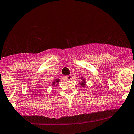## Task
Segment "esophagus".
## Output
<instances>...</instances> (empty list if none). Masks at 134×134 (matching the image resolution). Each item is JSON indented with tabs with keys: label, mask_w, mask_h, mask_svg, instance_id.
Masks as SVG:
<instances>
[{
	"label": "esophagus",
	"mask_w": 134,
	"mask_h": 134,
	"mask_svg": "<svg viewBox=\"0 0 134 134\" xmlns=\"http://www.w3.org/2000/svg\"><path fill=\"white\" fill-rule=\"evenodd\" d=\"M65 79L67 80V81H71L72 79V76L71 75H69V76H67L65 77Z\"/></svg>",
	"instance_id": "obj_1"
}]
</instances>
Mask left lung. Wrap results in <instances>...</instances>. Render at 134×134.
<instances>
[{"instance_id": "1", "label": "left lung", "mask_w": 134, "mask_h": 134, "mask_svg": "<svg viewBox=\"0 0 134 134\" xmlns=\"http://www.w3.org/2000/svg\"><path fill=\"white\" fill-rule=\"evenodd\" d=\"M85 83H86L85 82V80L83 79V82L80 83V84H81V85L82 86H85Z\"/></svg>"}]
</instances>
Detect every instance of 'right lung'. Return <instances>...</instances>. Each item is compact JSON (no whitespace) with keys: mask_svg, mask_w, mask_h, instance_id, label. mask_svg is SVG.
I'll list each match as a JSON object with an SVG mask.
<instances>
[{"mask_svg":"<svg viewBox=\"0 0 134 134\" xmlns=\"http://www.w3.org/2000/svg\"><path fill=\"white\" fill-rule=\"evenodd\" d=\"M59 79H57L56 80H55V81H53V82H52V83H53V84H52V85H54V84H57V83H58V82H59Z\"/></svg>","mask_w":134,"mask_h":134,"instance_id":"1","label":"right lung"}]
</instances>
